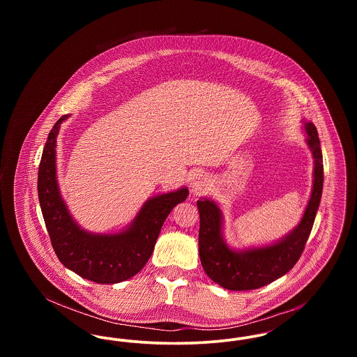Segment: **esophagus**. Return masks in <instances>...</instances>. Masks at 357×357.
<instances>
[{
	"instance_id": "esophagus-1",
	"label": "esophagus",
	"mask_w": 357,
	"mask_h": 357,
	"mask_svg": "<svg viewBox=\"0 0 357 357\" xmlns=\"http://www.w3.org/2000/svg\"><path fill=\"white\" fill-rule=\"evenodd\" d=\"M208 186H210V179L206 175H199L191 182L190 190L194 195H201L208 188Z\"/></svg>"
}]
</instances>
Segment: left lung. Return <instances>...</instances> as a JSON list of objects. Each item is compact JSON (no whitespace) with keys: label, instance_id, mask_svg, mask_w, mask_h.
<instances>
[{"label":"left lung","instance_id":"obj_1","mask_svg":"<svg viewBox=\"0 0 357 357\" xmlns=\"http://www.w3.org/2000/svg\"><path fill=\"white\" fill-rule=\"evenodd\" d=\"M306 144L313 156V187L300 223L285 237L271 245L237 250L223 238V215L214 201L201 198L199 210V258L206 274L222 288L253 290L282 277L303 255L319 210L324 185L323 153L317 130L312 121H304Z\"/></svg>","mask_w":357,"mask_h":357}]
</instances>
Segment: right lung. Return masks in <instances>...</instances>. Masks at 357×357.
Masks as SVG:
<instances>
[{
	"label": "right lung",
	"instance_id": "obj_1",
	"mask_svg": "<svg viewBox=\"0 0 357 357\" xmlns=\"http://www.w3.org/2000/svg\"><path fill=\"white\" fill-rule=\"evenodd\" d=\"M66 119L68 115L53 126L38 167V201L52 246L69 271L98 284H118L144 268L163 223L176 204L186 201L188 188L181 187L147 199L135 220L120 233L86 231L72 218L56 175L57 135Z\"/></svg>",
	"mask_w": 357,
	"mask_h": 357
}]
</instances>
